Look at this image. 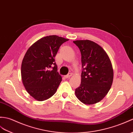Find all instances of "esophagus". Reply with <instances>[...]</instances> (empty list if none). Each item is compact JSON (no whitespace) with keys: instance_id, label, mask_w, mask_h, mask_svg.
Segmentation results:
<instances>
[{"instance_id":"obj_1","label":"esophagus","mask_w":133,"mask_h":133,"mask_svg":"<svg viewBox=\"0 0 133 133\" xmlns=\"http://www.w3.org/2000/svg\"><path fill=\"white\" fill-rule=\"evenodd\" d=\"M71 75H72V74L71 73H69L67 75H65L64 76H65L66 78H69L70 76H71Z\"/></svg>"}]
</instances>
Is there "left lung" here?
<instances>
[{
	"mask_svg": "<svg viewBox=\"0 0 133 133\" xmlns=\"http://www.w3.org/2000/svg\"><path fill=\"white\" fill-rule=\"evenodd\" d=\"M73 42L82 55V81L75 89L77 98L85 104L101 101L110 89L113 70L107 52L100 45L90 40H77Z\"/></svg>",
	"mask_w": 133,
	"mask_h": 133,
	"instance_id": "1",
	"label": "left lung"
}]
</instances>
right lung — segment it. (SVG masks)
<instances>
[{
  "label": "right lung",
  "instance_id": "add662e5",
  "mask_svg": "<svg viewBox=\"0 0 133 133\" xmlns=\"http://www.w3.org/2000/svg\"><path fill=\"white\" fill-rule=\"evenodd\" d=\"M68 40L55 35L44 37L27 50L21 64V78L26 90L36 100H47L56 92L62 77L55 57Z\"/></svg>",
  "mask_w": 133,
  "mask_h": 133
}]
</instances>
